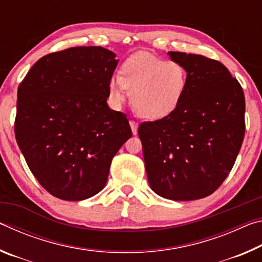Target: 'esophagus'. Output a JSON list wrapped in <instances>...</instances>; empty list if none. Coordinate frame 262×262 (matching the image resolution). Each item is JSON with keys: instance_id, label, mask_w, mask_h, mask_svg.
I'll return each instance as SVG.
<instances>
[{"instance_id": "obj_1", "label": "esophagus", "mask_w": 262, "mask_h": 262, "mask_svg": "<svg viewBox=\"0 0 262 262\" xmlns=\"http://www.w3.org/2000/svg\"><path fill=\"white\" fill-rule=\"evenodd\" d=\"M129 125H130V127H132L133 134L136 135V134H137V128H139V123H137V122L134 121V120H130V121H129Z\"/></svg>"}]
</instances>
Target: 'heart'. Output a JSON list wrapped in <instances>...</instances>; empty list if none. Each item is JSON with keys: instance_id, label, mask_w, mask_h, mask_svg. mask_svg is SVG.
I'll list each match as a JSON object with an SVG mask.
<instances>
[{"instance_id": "b5f03b06", "label": "heart", "mask_w": 262, "mask_h": 262, "mask_svg": "<svg viewBox=\"0 0 262 262\" xmlns=\"http://www.w3.org/2000/svg\"><path fill=\"white\" fill-rule=\"evenodd\" d=\"M187 82V70L180 62L139 53L128 57L121 66L120 75H114L111 79L110 96L114 104L120 105L127 89L139 117L161 120L178 107Z\"/></svg>"}]
</instances>
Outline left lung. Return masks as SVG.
<instances>
[{
	"label": "left lung",
	"mask_w": 262,
	"mask_h": 262,
	"mask_svg": "<svg viewBox=\"0 0 262 262\" xmlns=\"http://www.w3.org/2000/svg\"><path fill=\"white\" fill-rule=\"evenodd\" d=\"M168 55L187 70V88L173 113L140 125L145 170L159 196L198 200L214 193L234 165L245 135V97L220 61Z\"/></svg>",
	"instance_id": "obj_1"
}]
</instances>
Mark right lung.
<instances>
[{"mask_svg": "<svg viewBox=\"0 0 262 262\" xmlns=\"http://www.w3.org/2000/svg\"><path fill=\"white\" fill-rule=\"evenodd\" d=\"M117 63L100 46L70 47L39 59L19 84L17 144L53 196L79 201L99 193L133 135L126 115L106 103Z\"/></svg>", "mask_w": 262, "mask_h": 262, "instance_id": "obj_1", "label": "right lung"}]
</instances>
